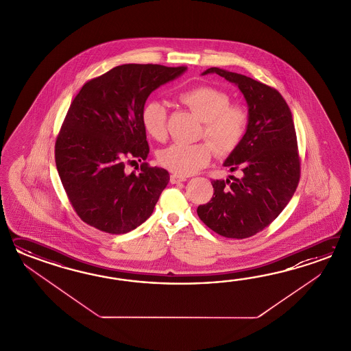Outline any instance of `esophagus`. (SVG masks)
Masks as SVG:
<instances>
[{"label": "esophagus", "mask_w": 351, "mask_h": 351, "mask_svg": "<svg viewBox=\"0 0 351 351\" xmlns=\"http://www.w3.org/2000/svg\"><path fill=\"white\" fill-rule=\"evenodd\" d=\"M186 177H180V176H176V174H172V176H171V183H172V184H177V183L186 182Z\"/></svg>", "instance_id": "1"}]
</instances>
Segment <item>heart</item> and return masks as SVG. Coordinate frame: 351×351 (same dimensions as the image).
Wrapping results in <instances>:
<instances>
[{
	"label": "heart",
	"instance_id": "b5f03b06",
	"mask_svg": "<svg viewBox=\"0 0 351 351\" xmlns=\"http://www.w3.org/2000/svg\"><path fill=\"white\" fill-rule=\"evenodd\" d=\"M178 100L203 121L202 135L207 142L176 143L158 153V162L177 176H189L208 165L213 148L218 154L234 149L246 133L248 112L242 105L230 104L231 97L212 86H195L178 94ZM142 125L152 139L162 142L167 136V109L158 100L143 106Z\"/></svg>",
	"mask_w": 351,
	"mask_h": 351
}]
</instances>
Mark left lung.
<instances>
[{
    "label": "left lung",
    "instance_id": "1",
    "mask_svg": "<svg viewBox=\"0 0 351 351\" xmlns=\"http://www.w3.org/2000/svg\"><path fill=\"white\" fill-rule=\"evenodd\" d=\"M239 86L248 108L246 133L224 160L241 177L212 180L213 197L197 208L202 222L227 239H247L276 218L298 188L300 159L292 114L276 89L245 75L210 67Z\"/></svg>",
    "mask_w": 351,
    "mask_h": 351
}]
</instances>
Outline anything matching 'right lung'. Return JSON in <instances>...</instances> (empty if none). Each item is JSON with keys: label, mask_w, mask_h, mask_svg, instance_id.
<instances>
[{"label": "right lung", "mask_w": 351, "mask_h": 351, "mask_svg": "<svg viewBox=\"0 0 351 351\" xmlns=\"http://www.w3.org/2000/svg\"><path fill=\"white\" fill-rule=\"evenodd\" d=\"M186 66L124 64L86 82L67 110L55 144L61 183L75 212L100 231L121 234L145 222L169 173L143 162L125 172V159L149 154L142 109L152 91Z\"/></svg>", "instance_id": "1"}]
</instances>
